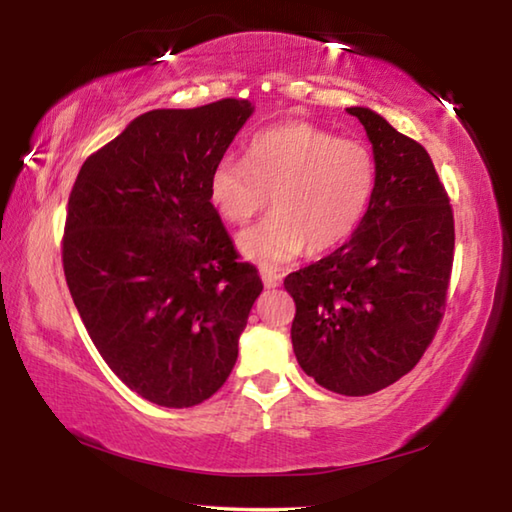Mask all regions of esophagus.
I'll use <instances>...</instances> for the list:
<instances>
[{"mask_svg": "<svg viewBox=\"0 0 512 512\" xmlns=\"http://www.w3.org/2000/svg\"><path fill=\"white\" fill-rule=\"evenodd\" d=\"M262 280H264V287L266 289H275V287H280V282H282V275L277 273V271H273V268H262Z\"/></svg>", "mask_w": 512, "mask_h": 512, "instance_id": "1", "label": "esophagus"}]
</instances>
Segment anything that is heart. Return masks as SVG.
Masks as SVG:
<instances>
[{
    "instance_id": "1",
    "label": "heart",
    "mask_w": 512,
    "mask_h": 512,
    "mask_svg": "<svg viewBox=\"0 0 512 512\" xmlns=\"http://www.w3.org/2000/svg\"><path fill=\"white\" fill-rule=\"evenodd\" d=\"M377 189V158L368 144L307 121L266 128L250 140L246 162L223 155L207 178V198L223 221L244 225L275 214L239 237L248 259L273 266L343 244L368 214Z\"/></svg>"
}]
</instances>
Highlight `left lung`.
<instances>
[{"label":"left lung","instance_id":"1","mask_svg":"<svg viewBox=\"0 0 512 512\" xmlns=\"http://www.w3.org/2000/svg\"><path fill=\"white\" fill-rule=\"evenodd\" d=\"M377 158V189L350 241L289 273L291 343L327 391L370 395L415 368L436 336L454 262V212L424 146L370 108H348Z\"/></svg>","mask_w":512,"mask_h":512}]
</instances>
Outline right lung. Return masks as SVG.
Instances as JSON below:
<instances>
[{"label":"right lung","mask_w":512,"mask_h":512,"mask_svg":"<svg viewBox=\"0 0 512 512\" xmlns=\"http://www.w3.org/2000/svg\"><path fill=\"white\" fill-rule=\"evenodd\" d=\"M250 115L246 99L144 112L83 162L69 194L63 268L83 325L110 370L167 409L225 384L264 289L207 198Z\"/></svg>","instance_id":"1"}]
</instances>
